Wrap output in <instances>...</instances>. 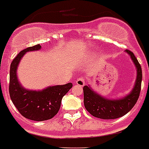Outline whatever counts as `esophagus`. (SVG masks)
Returning <instances> with one entry per match:
<instances>
[{"label":"esophagus","mask_w":149,"mask_h":149,"mask_svg":"<svg viewBox=\"0 0 149 149\" xmlns=\"http://www.w3.org/2000/svg\"><path fill=\"white\" fill-rule=\"evenodd\" d=\"M76 84L80 86V87H83L84 86L85 84V80L84 79V77H79V78H77V81H76Z\"/></svg>","instance_id":"obj_1"}]
</instances>
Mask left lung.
Here are the masks:
<instances>
[{"label":"left lung","instance_id":"obj_1","mask_svg":"<svg viewBox=\"0 0 149 149\" xmlns=\"http://www.w3.org/2000/svg\"><path fill=\"white\" fill-rule=\"evenodd\" d=\"M125 52L129 54L136 68V78L133 89L124 97L111 100L95 92L90 85L84 86V104L85 109L93 116L105 120L120 118L127 114L136 103L141 90L142 68L134 54L128 49H126Z\"/></svg>","mask_w":149,"mask_h":149}]
</instances>
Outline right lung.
<instances>
[{
    "instance_id": "obj_1",
    "label": "right lung",
    "mask_w": 149,
    "mask_h": 149,
    "mask_svg": "<svg viewBox=\"0 0 149 149\" xmlns=\"http://www.w3.org/2000/svg\"><path fill=\"white\" fill-rule=\"evenodd\" d=\"M41 49L40 44L22 50L13 60L10 71L9 93L13 103L25 118L36 121L51 119L60 109L62 97L72 87V84L50 86L42 90H32L22 87L18 80L17 68L27 52Z\"/></svg>"
}]
</instances>
